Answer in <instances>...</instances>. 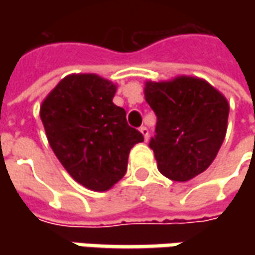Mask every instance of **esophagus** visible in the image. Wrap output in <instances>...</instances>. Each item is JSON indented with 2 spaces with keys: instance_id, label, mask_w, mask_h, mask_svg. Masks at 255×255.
<instances>
[{
  "instance_id": "34e87169",
  "label": "esophagus",
  "mask_w": 255,
  "mask_h": 255,
  "mask_svg": "<svg viewBox=\"0 0 255 255\" xmlns=\"http://www.w3.org/2000/svg\"><path fill=\"white\" fill-rule=\"evenodd\" d=\"M140 132H142L144 140H147V139H149V129H147L146 126H142V128H140Z\"/></svg>"
}]
</instances>
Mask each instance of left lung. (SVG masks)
<instances>
[{"label":"left lung","instance_id":"1","mask_svg":"<svg viewBox=\"0 0 255 255\" xmlns=\"http://www.w3.org/2000/svg\"><path fill=\"white\" fill-rule=\"evenodd\" d=\"M146 102L157 118L149 146L163 176L187 181L210 166L220 150L229 103L207 82L181 76L170 82H147Z\"/></svg>","mask_w":255,"mask_h":255}]
</instances>
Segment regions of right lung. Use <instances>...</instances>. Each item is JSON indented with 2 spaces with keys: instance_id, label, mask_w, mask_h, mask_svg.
I'll return each instance as SVG.
<instances>
[{
  "instance_id": "right-lung-1",
  "label": "right lung",
  "mask_w": 255,
  "mask_h": 255,
  "mask_svg": "<svg viewBox=\"0 0 255 255\" xmlns=\"http://www.w3.org/2000/svg\"><path fill=\"white\" fill-rule=\"evenodd\" d=\"M116 86L98 75H69L41 106L48 142L66 171L82 186L105 191L128 170L129 152L143 134L112 102Z\"/></svg>"
}]
</instances>
